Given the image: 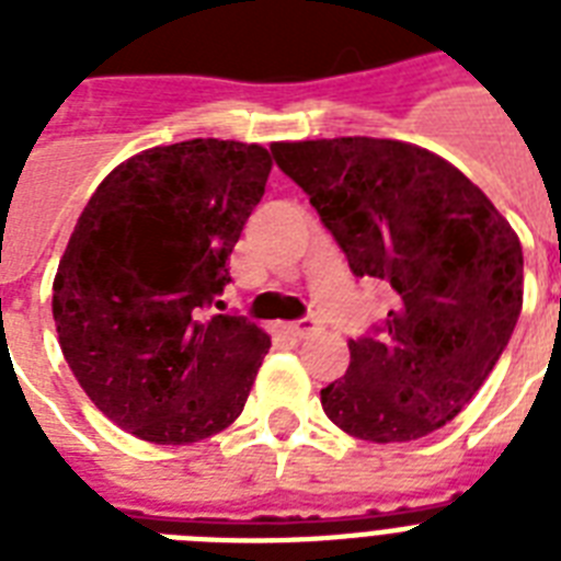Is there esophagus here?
Segmentation results:
<instances>
[{
	"label": "esophagus",
	"instance_id": "1",
	"mask_svg": "<svg viewBox=\"0 0 561 561\" xmlns=\"http://www.w3.org/2000/svg\"><path fill=\"white\" fill-rule=\"evenodd\" d=\"M288 332L294 334V337H308V334H314L317 332V323L314 320H299V323H290L288 325Z\"/></svg>",
	"mask_w": 561,
	"mask_h": 561
}]
</instances>
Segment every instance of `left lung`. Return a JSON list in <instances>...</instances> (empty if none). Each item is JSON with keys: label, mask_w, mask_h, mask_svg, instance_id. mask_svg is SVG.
<instances>
[{"label": "left lung", "mask_w": 561, "mask_h": 561, "mask_svg": "<svg viewBox=\"0 0 561 561\" xmlns=\"http://www.w3.org/2000/svg\"><path fill=\"white\" fill-rule=\"evenodd\" d=\"M271 151L352 273L390 290L387 320L350 341V369L320 390L325 416L369 443L434 434L469 404L513 337L522 241L462 171L419 145L341 136Z\"/></svg>", "instance_id": "obj_1"}]
</instances>
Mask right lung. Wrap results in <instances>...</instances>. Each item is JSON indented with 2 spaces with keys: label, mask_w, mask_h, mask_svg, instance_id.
Wrapping results in <instances>:
<instances>
[{
  "label": "right lung",
  "mask_w": 561,
  "mask_h": 561,
  "mask_svg": "<svg viewBox=\"0 0 561 561\" xmlns=\"http://www.w3.org/2000/svg\"><path fill=\"white\" fill-rule=\"evenodd\" d=\"M262 145L188 139L104 178L57 264V341L92 404L145 443L188 445L241 416L271 337L203 317L271 174Z\"/></svg>",
  "instance_id": "right-lung-1"
}]
</instances>
